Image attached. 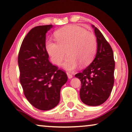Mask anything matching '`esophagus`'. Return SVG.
Wrapping results in <instances>:
<instances>
[{
    "instance_id": "obj_1",
    "label": "esophagus",
    "mask_w": 132,
    "mask_h": 132,
    "mask_svg": "<svg viewBox=\"0 0 132 132\" xmlns=\"http://www.w3.org/2000/svg\"><path fill=\"white\" fill-rule=\"evenodd\" d=\"M67 75H68V77L69 79H71L73 77V75L70 74V73H67Z\"/></svg>"
}]
</instances>
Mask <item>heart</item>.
Instances as JSON below:
<instances>
[{
    "label": "heart",
    "instance_id": "1",
    "mask_svg": "<svg viewBox=\"0 0 132 132\" xmlns=\"http://www.w3.org/2000/svg\"><path fill=\"white\" fill-rule=\"evenodd\" d=\"M57 42L48 41L46 50L51 61L60 65L66 56L68 57L63 64L68 70L79 66H86L95 56L97 49V39L92 32L77 26H68L55 32Z\"/></svg>",
    "mask_w": 132,
    "mask_h": 132
}]
</instances>
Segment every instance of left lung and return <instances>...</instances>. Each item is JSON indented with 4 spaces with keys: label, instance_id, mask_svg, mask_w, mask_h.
Returning a JSON list of instances; mask_svg holds the SVG:
<instances>
[{
    "label": "left lung",
    "instance_id": "8db88e82",
    "mask_svg": "<svg viewBox=\"0 0 132 132\" xmlns=\"http://www.w3.org/2000/svg\"><path fill=\"white\" fill-rule=\"evenodd\" d=\"M97 38L95 57L90 65L75 75L81 83L80 97L84 104L98 106L106 101L114 83L115 61L110 45L98 29L92 25Z\"/></svg>",
    "mask_w": 132,
    "mask_h": 132
}]
</instances>
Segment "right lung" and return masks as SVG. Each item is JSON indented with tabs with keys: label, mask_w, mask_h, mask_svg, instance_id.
<instances>
[{
	"label": "right lung",
	"mask_w": 132,
	"mask_h": 132,
	"mask_svg": "<svg viewBox=\"0 0 132 132\" xmlns=\"http://www.w3.org/2000/svg\"><path fill=\"white\" fill-rule=\"evenodd\" d=\"M52 25L39 26L29 31L20 49V81L29 102L42 111L52 109L60 101L61 88L68 81L62 70L49 61L46 33Z\"/></svg>",
	"instance_id": "obj_1"
}]
</instances>
